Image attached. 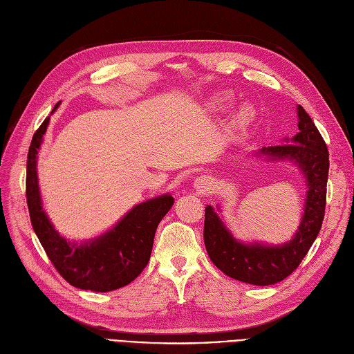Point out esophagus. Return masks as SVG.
<instances>
[{
  "label": "esophagus",
  "mask_w": 354,
  "mask_h": 354,
  "mask_svg": "<svg viewBox=\"0 0 354 354\" xmlns=\"http://www.w3.org/2000/svg\"><path fill=\"white\" fill-rule=\"evenodd\" d=\"M194 187L198 192L205 194V192H209L212 189V180L207 176H199V178L195 179Z\"/></svg>",
  "instance_id": "34e87169"
}]
</instances>
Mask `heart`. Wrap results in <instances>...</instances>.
<instances>
[{
    "mask_svg": "<svg viewBox=\"0 0 354 354\" xmlns=\"http://www.w3.org/2000/svg\"><path fill=\"white\" fill-rule=\"evenodd\" d=\"M228 101V97L227 95H215L212 98V104L215 106L218 105H223L224 102ZM253 120V110L250 109V106H243V109L239 111L237 117H236V124L239 127H245L249 124V122Z\"/></svg>",
    "mask_w": 354,
    "mask_h": 354,
    "instance_id": "1",
    "label": "heart"
}]
</instances>
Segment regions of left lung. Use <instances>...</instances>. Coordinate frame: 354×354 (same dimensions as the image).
<instances>
[{
    "label": "left lung",
    "mask_w": 354,
    "mask_h": 354,
    "mask_svg": "<svg viewBox=\"0 0 354 354\" xmlns=\"http://www.w3.org/2000/svg\"><path fill=\"white\" fill-rule=\"evenodd\" d=\"M299 131L289 145L262 147L256 156L266 160H289L304 176L305 203L304 212L295 234L282 244H266L259 241L243 243L230 232L217 211L205 207L204 243L205 249L223 273L236 281L250 285L268 286L278 283L294 272L315 241L326 212L328 150L311 117L301 105L297 106Z\"/></svg>",
    "instance_id": "8db88e82"
}]
</instances>
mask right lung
I'll return each mask as SVG.
<instances>
[{
	"label": "right lung",
	"mask_w": 354,
	"mask_h": 354,
	"mask_svg": "<svg viewBox=\"0 0 354 354\" xmlns=\"http://www.w3.org/2000/svg\"><path fill=\"white\" fill-rule=\"evenodd\" d=\"M49 121L50 117L35 133L27 156L26 195L35 233L56 270L72 286L94 292L126 286L146 268L156 228L175 199L167 192L137 204L117 224L94 239L78 243L60 236L43 209L37 178V155Z\"/></svg>",
	"instance_id": "obj_1"
}]
</instances>
